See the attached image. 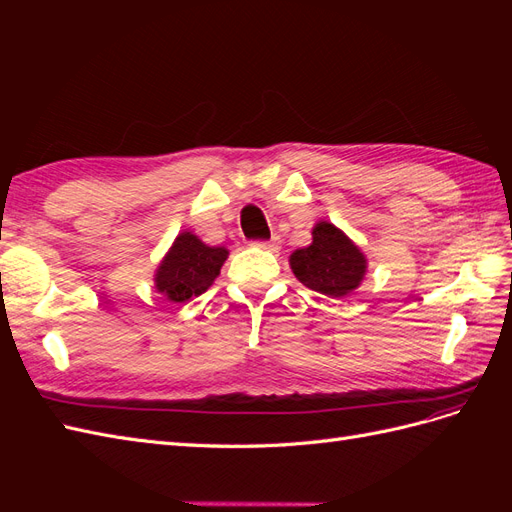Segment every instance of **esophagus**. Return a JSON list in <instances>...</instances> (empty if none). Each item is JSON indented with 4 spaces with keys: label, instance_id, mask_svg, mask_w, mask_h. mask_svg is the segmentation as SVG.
<instances>
[{
    "label": "esophagus",
    "instance_id": "1",
    "mask_svg": "<svg viewBox=\"0 0 512 512\" xmlns=\"http://www.w3.org/2000/svg\"><path fill=\"white\" fill-rule=\"evenodd\" d=\"M258 247H262V250H269V252H277L280 250V241L277 239H271V241H256Z\"/></svg>",
    "mask_w": 512,
    "mask_h": 512
}]
</instances>
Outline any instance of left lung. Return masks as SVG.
Segmentation results:
<instances>
[{
    "label": "left lung",
    "mask_w": 512,
    "mask_h": 512,
    "mask_svg": "<svg viewBox=\"0 0 512 512\" xmlns=\"http://www.w3.org/2000/svg\"><path fill=\"white\" fill-rule=\"evenodd\" d=\"M312 235V245L290 256L292 273L307 288L327 297H344L363 280V254L342 230L329 222L316 224Z\"/></svg>",
    "instance_id": "obj_1"
}]
</instances>
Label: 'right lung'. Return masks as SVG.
Returning <instances> with one entry per match:
<instances>
[{"label": "right lung", "instance_id": "obj_1", "mask_svg": "<svg viewBox=\"0 0 512 512\" xmlns=\"http://www.w3.org/2000/svg\"><path fill=\"white\" fill-rule=\"evenodd\" d=\"M226 258L228 250L224 247H209L192 232H181L162 260L156 286L168 301L185 303L213 284Z\"/></svg>", "mask_w": 512, "mask_h": 512}]
</instances>
